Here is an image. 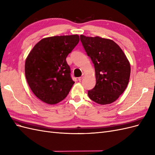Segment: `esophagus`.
Returning a JSON list of instances; mask_svg holds the SVG:
<instances>
[{
  "label": "esophagus",
  "instance_id": "1",
  "mask_svg": "<svg viewBox=\"0 0 155 155\" xmlns=\"http://www.w3.org/2000/svg\"><path fill=\"white\" fill-rule=\"evenodd\" d=\"M85 74H83V75H82V76H81V77H79V78H78V80L79 81H81V80H82V79L84 78V76H85Z\"/></svg>",
  "mask_w": 155,
  "mask_h": 155
}]
</instances>
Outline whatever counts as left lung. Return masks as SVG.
I'll return each instance as SVG.
<instances>
[{
  "instance_id": "1",
  "label": "left lung",
  "mask_w": 155,
  "mask_h": 155,
  "mask_svg": "<svg viewBox=\"0 0 155 155\" xmlns=\"http://www.w3.org/2000/svg\"><path fill=\"white\" fill-rule=\"evenodd\" d=\"M80 39L95 68L96 85L88 91V96L98 104H112L127 87L130 74L129 60L120 46L111 39L83 35Z\"/></svg>"
}]
</instances>
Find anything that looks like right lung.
Wrapping results in <instances>:
<instances>
[{"label":"right lung","mask_w":155,"mask_h":155,"mask_svg":"<svg viewBox=\"0 0 155 155\" xmlns=\"http://www.w3.org/2000/svg\"><path fill=\"white\" fill-rule=\"evenodd\" d=\"M79 41L78 35L52 36L39 41L28 55L25 76L37 97L46 104L63 101L74 84L66 58Z\"/></svg>","instance_id":"right-lung-1"}]
</instances>
